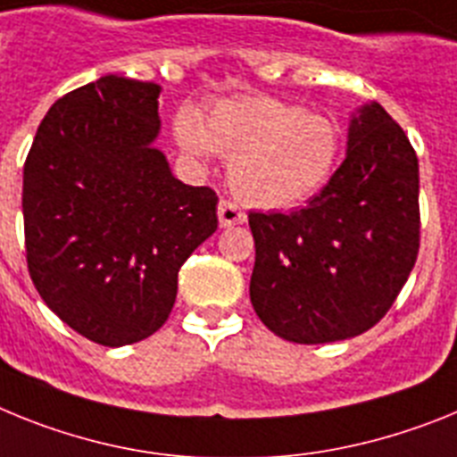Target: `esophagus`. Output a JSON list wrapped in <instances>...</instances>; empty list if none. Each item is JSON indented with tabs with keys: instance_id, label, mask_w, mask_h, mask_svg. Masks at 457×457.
I'll list each match as a JSON object with an SVG mask.
<instances>
[{
	"instance_id": "esophagus-1",
	"label": "esophagus",
	"mask_w": 457,
	"mask_h": 457,
	"mask_svg": "<svg viewBox=\"0 0 457 457\" xmlns=\"http://www.w3.org/2000/svg\"><path fill=\"white\" fill-rule=\"evenodd\" d=\"M218 223L220 228H232V225L245 223V213L241 212L239 206L232 204L229 200L218 202Z\"/></svg>"
}]
</instances>
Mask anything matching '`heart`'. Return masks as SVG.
Returning <instances> with one entry per match:
<instances>
[{
    "label": "heart",
    "mask_w": 457,
    "mask_h": 457,
    "mask_svg": "<svg viewBox=\"0 0 457 457\" xmlns=\"http://www.w3.org/2000/svg\"><path fill=\"white\" fill-rule=\"evenodd\" d=\"M186 154L229 161V186L257 209H289L311 200L331 179L340 133L331 119L280 98L234 96L218 101L204 121L193 110L174 119Z\"/></svg>",
    "instance_id": "obj_1"
}]
</instances>
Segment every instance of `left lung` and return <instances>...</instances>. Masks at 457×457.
Instances as JSON below:
<instances>
[{"label":"left lung","instance_id":"1","mask_svg":"<svg viewBox=\"0 0 457 457\" xmlns=\"http://www.w3.org/2000/svg\"><path fill=\"white\" fill-rule=\"evenodd\" d=\"M251 301L289 343L354 338L394 305L419 255V158L379 103L361 105L347 154L299 212L248 213Z\"/></svg>","mask_w":457,"mask_h":457}]
</instances>
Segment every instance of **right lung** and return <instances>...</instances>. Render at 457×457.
<instances>
[{
  "instance_id": "right-lung-1",
  "label": "right lung",
  "mask_w": 457,
  "mask_h": 457,
  "mask_svg": "<svg viewBox=\"0 0 457 457\" xmlns=\"http://www.w3.org/2000/svg\"><path fill=\"white\" fill-rule=\"evenodd\" d=\"M161 87L103 75L47 110L22 174L29 276L63 324L105 347L165 324L177 276L216 232L218 197L161 149Z\"/></svg>"
}]
</instances>
